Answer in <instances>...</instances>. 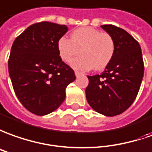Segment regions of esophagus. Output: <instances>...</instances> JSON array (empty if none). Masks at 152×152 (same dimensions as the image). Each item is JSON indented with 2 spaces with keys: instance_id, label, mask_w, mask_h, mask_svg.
Here are the masks:
<instances>
[{
  "instance_id": "obj_1",
  "label": "esophagus",
  "mask_w": 152,
  "mask_h": 152,
  "mask_svg": "<svg viewBox=\"0 0 152 152\" xmlns=\"http://www.w3.org/2000/svg\"><path fill=\"white\" fill-rule=\"evenodd\" d=\"M81 74H83V73L79 72V71H75V75H76V77H78V76H80Z\"/></svg>"
}]
</instances>
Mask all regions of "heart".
<instances>
[{
    "label": "heart",
    "instance_id": "1",
    "mask_svg": "<svg viewBox=\"0 0 152 152\" xmlns=\"http://www.w3.org/2000/svg\"><path fill=\"white\" fill-rule=\"evenodd\" d=\"M58 54L64 62L74 58L71 65L79 70H102L109 64L115 53L113 36L92 27H81L74 30L70 39L61 37L57 43ZM80 52H79V50Z\"/></svg>",
    "mask_w": 152,
    "mask_h": 152
}]
</instances>
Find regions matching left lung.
Returning <instances> with one entry per match:
<instances>
[{"instance_id":"1","label":"left lung","mask_w":152,"mask_h":152,"mask_svg":"<svg viewBox=\"0 0 152 152\" xmlns=\"http://www.w3.org/2000/svg\"><path fill=\"white\" fill-rule=\"evenodd\" d=\"M115 42L113 58L101 74L88 76L86 98L98 113L113 117L132 104L140 89L144 63L139 43L126 30L113 25L101 26Z\"/></svg>"}]
</instances>
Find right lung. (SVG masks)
<instances>
[{
	"instance_id": "obj_1",
	"label": "right lung",
	"mask_w": 152,
	"mask_h": 152,
	"mask_svg": "<svg viewBox=\"0 0 152 152\" xmlns=\"http://www.w3.org/2000/svg\"><path fill=\"white\" fill-rule=\"evenodd\" d=\"M68 31L64 25L42 21L31 25L15 39L8 69L15 94L30 113L44 116L65 99L75 80L74 71L63 62L57 43Z\"/></svg>"
}]
</instances>
